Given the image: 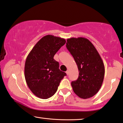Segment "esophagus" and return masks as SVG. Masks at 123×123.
<instances>
[{
    "mask_svg": "<svg viewBox=\"0 0 123 123\" xmlns=\"http://www.w3.org/2000/svg\"><path fill=\"white\" fill-rule=\"evenodd\" d=\"M66 74H67V75H68V74H69V72H68V71H67L66 72Z\"/></svg>",
    "mask_w": 123,
    "mask_h": 123,
    "instance_id": "esophagus-1",
    "label": "esophagus"
}]
</instances>
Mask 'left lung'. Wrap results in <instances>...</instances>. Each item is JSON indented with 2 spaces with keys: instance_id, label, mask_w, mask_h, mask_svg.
I'll return each instance as SVG.
<instances>
[{
  "instance_id": "obj_1",
  "label": "left lung",
  "mask_w": 123,
  "mask_h": 123,
  "mask_svg": "<svg viewBox=\"0 0 123 123\" xmlns=\"http://www.w3.org/2000/svg\"><path fill=\"white\" fill-rule=\"evenodd\" d=\"M66 47L73 56L79 71L78 78L71 83L73 90L81 98H90L99 91L104 81L105 66L102 58L86 38L68 39Z\"/></svg>"
}]
</instances>
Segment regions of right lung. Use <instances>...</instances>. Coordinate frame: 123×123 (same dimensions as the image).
Instances as JSON below:
<instances>
[{"label": "right lung", "mask_w": 123, "mask_h": 123, "mask_svg": "<svg viewBox=\"0 0 123 123\" xmlns=\"http://www.w3.org/2000/svg\"><path fill=\"white\" fill-rule=\"evenodd\" d=\"M66 40L52 35L43 37L27 56L25 77L31 91L39 98L47 99L56 93L66 73L60 71L54 56Z\"/></svg>", "instance_id": "right-lung-1"}]
</instances>
